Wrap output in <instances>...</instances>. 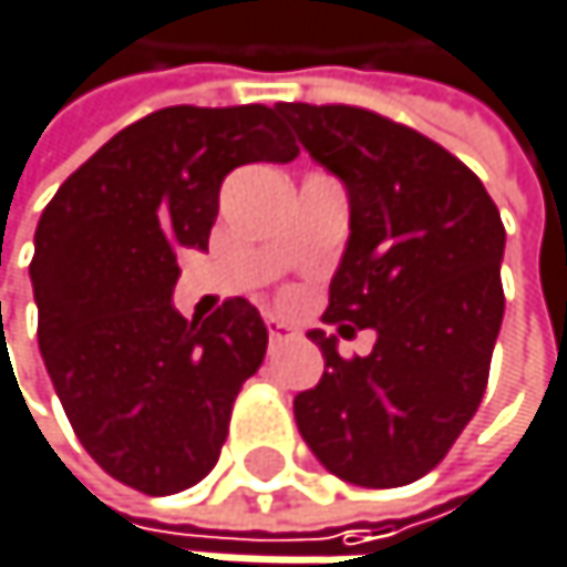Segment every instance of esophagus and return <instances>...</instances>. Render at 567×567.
I'll return each instance as SVG.
<instances>
[{"instance_id": "34e87169", "label": "esophagus", "mask_w": 567, "mask_h": 567, "mask_svg": "<svg viewBox=\"0 0 567 567\" xmlns=\"http://www.w3.org/2000/svg\"><path fill=\"white\" fill-rule=\"evenodd\" d=\"M291 338H295V331H291L288 324L269 318V341H272V344H285V341H291Z\"/></svg>"}]
</instances>
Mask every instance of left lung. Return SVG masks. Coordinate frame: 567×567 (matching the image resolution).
Returning <instances> with one entry per match:
<instances>
[{
    "label": "left lung",
    "instance_id": "obj_1",
    "mask_svg": "<svg viewBox=\"0 0 567 567\" xmlns=\"http://www.w3.org/2000/svg\"><path fill=\"white\" fill-rule=\"evenodd\" d=\"M301 147L348 186L351 236L324 321L374 328L368 358L311 331L324 374L295 420L344 483L394 489L426 476L486 394L503 324L506 226L480 176L436 141L351 104H276Z\"/></svg>",
    "mask_w": 567,
    "mask_h": 567
}]
</instances>
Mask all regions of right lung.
<instances>
[{"label": "right lung", "mask_w": 567, "mask_h": 567, "mask_svg": "<svg viewBox=\"0 0 567 567\" xmlns=\"http://www.w3.org/2000/svg\"><path fill=\"white\" fill-rule=\"evenodd\" d=\"M295 157L266 104H176L114 134L45 206L29 266L42 361L117 483L171 496L216 466L269 331L246 298L186 321L171 305L176 252L209 246L226 173Z\"/></svg>", "instance_id": "obj_1"}]
</instances>
